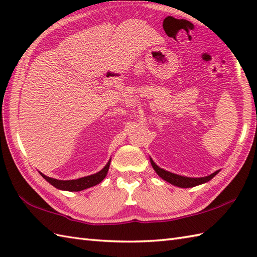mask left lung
<instances>
[{"label": "left lung", "instance_id": "obj_1", "mask_svg": "<svg viewBox=\"0 0 257 257\" xmlns=\"http://www.w3.org/2000/svg\"><path fill=\"white\" fill-rule=\"evenodd\" d=\"M151 161V166L152 168L155 169V171L158 173V176L161 177L163 180H166L169 183H171L173 185H177L179 188H192L195 187V185H199L202 183H205L207 181H210V180L216 176L219 171H215L214 173L210 174V176L204 177V178H188V177H182V176H178V174H174L171 172H168L166 170H163V169L158 167L156 163Z\"/></svg>", "mask_w": 257, "mask_h": 257}]
</instances>
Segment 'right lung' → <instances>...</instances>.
<instances>
[{
  "mask_svg": "<svg viewBox=\"0 0 257 257\" xmlns=\"http://www.w3.org/2000/svg\"><path fill=\"white\" fill-rule=\"evenodd\" d=\"M109 165H110V161H109L105 168L102 169L101 171L97 172L95 174H91V176L88 177H84L80 179H76V180H57V179H53L50 177H46L44 174H42V177L44 178L47 182H50L54 187L59 189V190H66V191H81L85 189H88L90 187H94V185L98 184L101 182L105 177L107 176Z\"/></svg>",
  "mask_w": 257,
  "mask_h": 257,
  "instance_id": "obj_1",
  "label": "right lung"
}]
</instances>
